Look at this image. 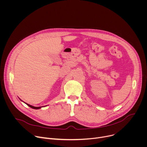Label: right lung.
Wrapping results in <instances>:
<instances>
[{
	"label": "right lung",
	"instance_id": "obj_1",
	"mask_svg": "<svg viewBox=\"0 0 147 147\" xmlns=\"http://www.w3.org/2000/svg\"><path fill=\"white\" fill-rule=\"evenodd\" d=\"M27 105L28 106V107H30V108H32V109H39V108H40L42 107H33V106H32V105H29V104H28V103H26Z\"/></svg>",
	"mask_w": 147,
	"mask_h": 147
}]
</instances>
